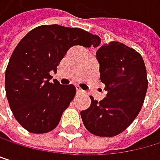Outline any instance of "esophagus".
<instances>
[{"instance_id":"1","label":"esophagus","mask_w":160,"mask_h":160,"mask_svg":"<svg viewBox=\"0 0 160 160\" xmlns=\"http://www.w3.org/2000/svg\"><path fill=\"white\" fill-rule=\"evenodd\" d=\"M76 89H77V93H78V94H81V93H83V90L79 87V86H76Z\"/></svg>"}]
</instances>
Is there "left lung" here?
Masks as SVG:
<instances>
[{
	"mask_svg": "<svg viewBox=\"0 0 160 160\" xmlns=\"http://www.w3.org/2000/svg\"><path fill=\"white\" fill-rule=\"evenodd\" d=\"M96 58L108 94L100 102L90 96V107L81 116L88 132L112 137L123 132L141 110L148 88L146 67L140 53L119 42L101 46Z\"/></svg>",
	"mask_w": 160,
	"mask_h": 160,
	"instance_id": "left-lung-1",
	"label": "left lung"
}]
</instances>
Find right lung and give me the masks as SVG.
Masks as SVG:
<instances>
[{
  "label": "right lung",
  "instance_id": "right-lung-1",
  "mask_svg": "<svg viewBox=\"0 0 160 160\" xmlns=\"http://www.w3.org/2000/svg\"><path fill=\"white\" fill-rule=\"evenodd\" d=\"M101 38L78 28L58 25L33 28L13 51L5 70L4 85L15 119L32 133H46L56 128L76 95L73 84L61 85L50 72L75 45H100Z\"/></svg>",
  "mask_w": 160,
  "mask_h": 160
}]
</instances>
